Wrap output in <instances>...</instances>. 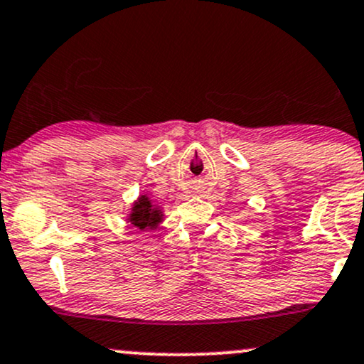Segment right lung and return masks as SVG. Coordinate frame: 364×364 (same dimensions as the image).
<instances>
[{"mask_svg": "<svg viewBox=\"0 0 364 364\" xmlns=\"http://www.w3.org/2000/svg\"><path fill=\"white\" fill-rule=\"evenodd\" d=\"M164 211L158 203H154L151 198L142 193L136 198L131 210L127 211L126 222L139 230H156L163 223Z\"/></svg>", "mask_w": 364, "mask_h": 364, "instance_id": "obj_1", "label": "right lung"}]
</instances>
